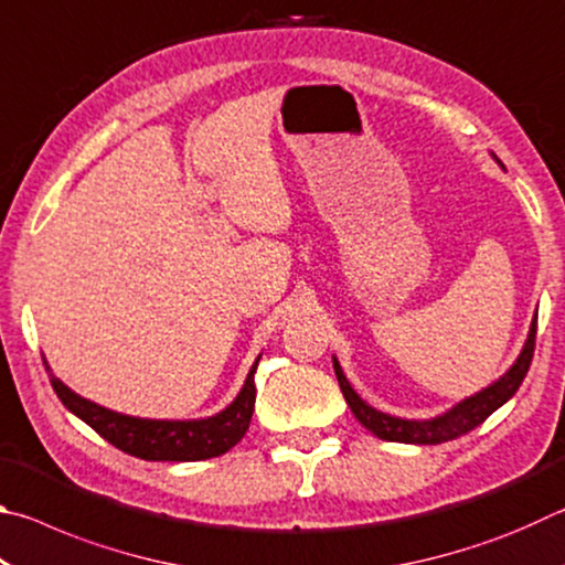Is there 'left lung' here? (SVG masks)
Masks as SVG:
<instances>
[{"label":"left lung","instance_id":"1","mask_svg":"<svg viewBox=\"0 0 565 565\" xmlns=\"http://www.w3.org/2000/svg\"><path fill=\"white\" fill-rule=\"evenodd\" d=\"M491 157L495 159V164L503 169L501 159L495 154H491ZM535 323H539V319L533 317L529 337H525V341H523V349L503 376L495 379L493 384H489L486 388L476 391L473 396H466L463 401H458V404H454L451 408H446L444 414L431 416V418H401V416L386 414V411L374 408L371 404H366V401H363L356 391H353L351 381L347 379V374H343L339 359L331 356V361H333V371H337L341 394H343V398H347L351 414L359 418V424L363 428H369V431L379 436L381 441L434 446V444L454 441V438L473 431L476 426H481L495 408H501L505 401H509L515 391H519L525 374H529V366L533 359Z\"/></svg>","mask_w":565,"mask_h":565}]
</instances>
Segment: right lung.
Here are the masks:
<instances>
[{"label": "right lung", "mask_w": 565, "mask_h": 565, "mask_svg": "<svg viewBox=\"0 0 565 565\" xmlns=\"http://www.w3.org/2000/svg\"><path fill=\"white\" fill-rule=\"evenodd\" d=\"M259 359L262 356H256L252 363L244 386L232 404L204 418H139L119 414L72 391L52 374L46 359L44 366L50 371V381L62 404L119 451L145 458V461H206V458L226 454L248 431L256 401L254 374Z\"/></svg>", "instance_id": "obj_1"}]
</instances>
